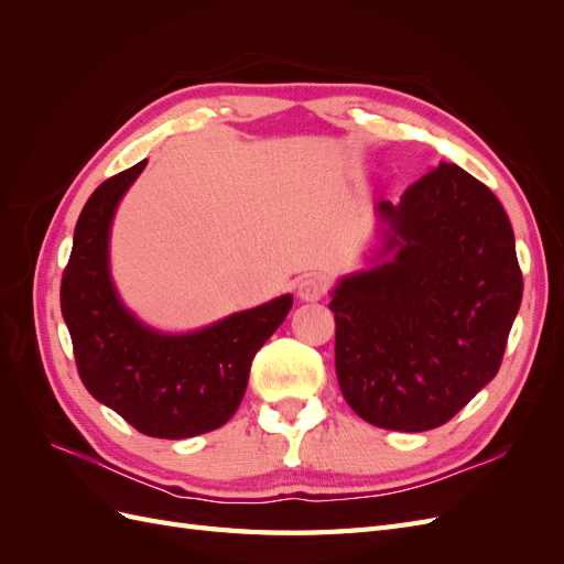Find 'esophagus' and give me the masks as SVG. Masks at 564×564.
<instances>
[{
  "mask_svg": "<svg viewBox=\"0 0 564 564\" xmlns=\"http://www.w3.org/2000/svg\"><path fill=\"white\" fill-rule=\"evenodd\" d=\"M327 280L322 275H303L296 284V294L301 301H319L324 294H327Z\"/></svg>",
  "mask_w": 564,
  "mask_h": 564,
  "instance_id": "34e87169",
  "label": "esophagus"
}]
</instances>
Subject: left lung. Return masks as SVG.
<instances>
[{
  "instance_id": "1",
  "label": "left lung",
  "mask_w": 564,
  "mask_h": 564,
  "mask_svg": "<svg viewBox=\"0 0 564 564\" xmlns=\"http://www.w3.org/2000/svg\"><path fill=\"white\" fill-rule=\"evenodd\" d=\"M379 216L398 253L334 289L336 377L357 416L421 433L497 377L522 270L501 202L456 164L440 162Z\"/></svg>"
}]
</instances>
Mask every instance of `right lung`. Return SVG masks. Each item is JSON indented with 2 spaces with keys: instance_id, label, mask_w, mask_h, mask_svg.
Listing matches in <instances>:
<instances>
[{
  "instance_id": "obj_1",
  "label": "right lung",
  "mask_w": 564,
  "mask_h": 564,
  "mask_svg": "<svg viewBox=\"0 0 564 564\" xmlns=\"http://www.w3.org/2000/svg\"><path fill=\"white\" fill-rule=\"evenodd\" d=\"M145 164L110 176L84 204L61 280V311L91 395L143 435L181 440L230 421L245 398L253 355L292 311V296L195 334L166 336L143 327L115 294L108 235L117 202Z\"/></svg>"
}]
</instances>
